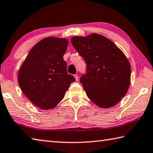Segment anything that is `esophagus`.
<instances>
[{
  "mask_svg": "<svg viewBox=\"0 0 153 153\" xmlns=\"http://www.w3.org/2000/svg\"><path fill=\"white\" fill-rule=\"evenodd\" d=\"M74 77H75V78H76V79L77 81L78 80V78H79V77H78V75H77V74L74 75Z\"/></svg>",
  "mask_w": 153,
  "mask_h": 153,
  "instance_id": "esophagus-1",
  "label": "esophagus"
}]
</instances>
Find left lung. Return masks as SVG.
Instances as JSON below:
<instances>
[{"instance_id": "obj_1", "label": "left lung", "mask_w": 153, "mask_h": 153, "mask_svg": "<svg viewBox=\"0 0 153 153\" xmlns=\"http://www.w3.org/2000/svg\"><path fill=\"white\" fill-rule=\"evenodd\" d=\"M87 64L80 82L87 96L101 108L115 105L127 94L131 65L124 53L109 39L98 34L71 39Z\"/></svg>"}]
</instances>
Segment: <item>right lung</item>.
I'll list each match as a JSON object with an SVG mask.
<instances>
[{"instance_id": "add662e5", "label": "right lung", "mask_w": 153, "mask_h": 153, "mask_svg": "<svg viewBox=\"0 0 153 153\" xmlns=\"http://www.w3.org/2000/svg\"><path fill=\"white\" fill-rule=\"evenodd\" d=\"M68 46L65 38H45L33 46L20 68L18 82L21 90L41 109L54 108L76 80L68 74L63 58Z\"/></svg>"}]
</instances>
